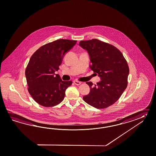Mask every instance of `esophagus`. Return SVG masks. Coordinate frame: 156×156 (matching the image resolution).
Returning <instances> with one entry per match:
<instances>
[{"instance_id":"34e87169","label":"esophagus","mask_w":156,"mask_h":156,"mask_svg":"<svg viewBox=\"0 0 156 156\" xmlns=\"http://www.w3.org/2000/svg\"><path fill=\"white\" fill-rule=\"evenodd\" d=\"M73 83H74V84L76 85H80L81 83V82L79 81H77V80H75V81H73Z\"/></svg>"}]
</instances>
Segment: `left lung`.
<instances>
[{
  "label": "left lung",
  "mask_w": 156,
  "mask_h": 156,
  "mask_svg": "<svg viewBox=\"0 0 156 156\" xmlns=\"http://www.w3.org/2000/svg\"><path fill=\"white\" fill-rule=\"evenodd\" d=\"M79 45L88 51L90 68L101 80L94 85L90 81L86 83L90 93L83 100L97 108H108L118 100L127 87V62L118 48L98 40L81 41Z\"/></svg>",
  "instance_id": "8db88e82"
}]
</instances>
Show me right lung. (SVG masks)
I'll return each mask as SVG.
<instances>
[{"instance_id":"add662e5","label":"right lung","mask_w":156,"mask_h":156,"mask_svg":"<svg viewBox=\"0 0 156 156\" xmlns=\"http://www.w3.org/2000/svg\"><path fill=\"white\" fill-rule=\"evenodd\" d=\"M77 41L60 39L44 44L32 55L25 69L28 92L34 100L44 107H51L63 100L72 81H63L55 75L65 54Z\"/></svg>"}]
</instances>
